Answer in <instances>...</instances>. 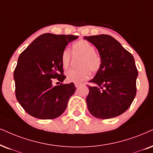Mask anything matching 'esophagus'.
<instances>
[{"mask_svg":"<svg viewBox=\"0 0 153 153\" xmlns=\"http://www.w3.org/2000/svg\"><path fill=\"white\" fill-rule=\"evenodd\" d=\"M80 85H81L80 83H78V82H75V88H79V87H80Z\"/></svg>","mask_w":153,"mask_h":153,"instance_id":"esophagus-1","label":"esophagus"}]
</instances>
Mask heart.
<instances>
[{
  "label": "heart",
  "instance_id": "b5f03b06",
  "mask_svg": "<svg viewBox=\"0 0 153 153\" xmlns=\"http://www.w3.org/2000/svg\"><path fill=\"white\" fill-rule=\"evenodd\" d=\"M71 56L73 58L79 57L77 66L79 68L71 70L66 73V80L69 82H82L88 80L90 71L96 73L102 66V57L100 53L94 49V46L85 39L75 42L71 50L65 49L61 56V66L66 70L71 62Z\"/></svg>",
  "mask_w": 153,
  "mask_h": 153
}]
</instances>
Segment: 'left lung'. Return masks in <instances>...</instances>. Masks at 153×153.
I'll use <instances>...</instances> for the list:
<instances>
[{
	"label": "left lung",
	"instance_id": "obj_1",
	"mask_svg": "<svg viewBox=\"0 0 153 153\" xmlns=\"http://www.w3.org/2000/svg\"><path fill=\"white\" fill-rule=\"evenodd\" d=\"M96 46L102 66L89 82L87 105L98 119L118 117L130 107L136 94L138 70L134 58L117 40L107 34L85 36Z\"/></svg>",
	"mask_w": 153,
	"mask_h": 153
}]
</instances>
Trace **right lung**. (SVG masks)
I'll use <instances>...</instances> for the list:
<instances>
[{"mask_svg":"<svg viewBox=\"0 0 153 153\" xmlns=\"http://www.w3.org/2000/svg\"><path fill=\"white\" fill-rule=\"evenodd\" d=\"M78 36L43 34L35 39L18 58L14 71L15 96L25 111L40 119L59 117L75 91L73 82L63 84L61 56ZM62 83L52 85L53 79Z\"/></svg>","mask_w":153,"mask_h":153,"instance_id":"1","label":"right lung"}]
</instances>
